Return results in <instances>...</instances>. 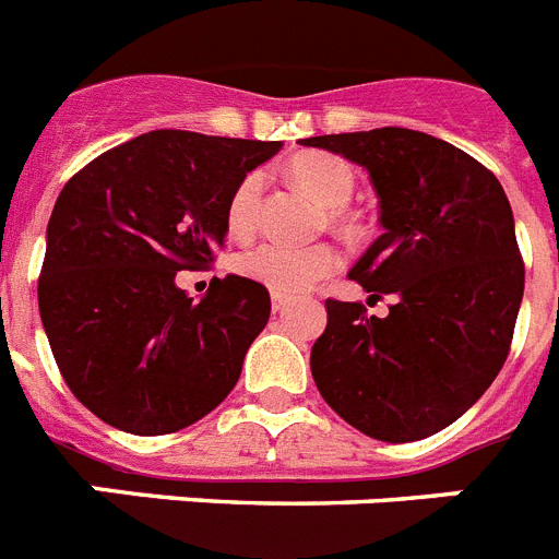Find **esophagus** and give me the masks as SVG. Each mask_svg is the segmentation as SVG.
Wrapping results in <instances>:
<instances>
[{"label": "esophagus", "mask_w": 559, "mask_h": 559, "mask_svg": "<svg viewBox=\"0 0 559 559\" xmlns=\"http://www.w3.org/2000/svg\"><path fill=\"white\" fill-rule=\"evenodd\" d=\"M285 305H288V299H285V296H280V294L271 296V308H274V313H283Z\"/></svg>", "instance_id": "esophagus-1"}]
</instances>
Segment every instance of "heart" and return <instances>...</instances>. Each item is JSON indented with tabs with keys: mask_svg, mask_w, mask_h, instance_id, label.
<instances>
[{
	"mask_svg": "<svg viewBox=\"0 0 559 559\" xmlns=\"http://www.w3.org/2000/svg\"><path fill=\"white\" fill-rule=\"evenodd\" d=\"M288 173L299 187L313 195L319 204L330 206V224L347 226V201L353 199L355 173L344 159L333 153H299L288 165ZM263 176L249 173L231 192L229 206H226V224L235 237H246L254 231L260 199H263ZM341 265L338 249L330 243L316 246H285V243H263L237 257V271L260 283L280 296H296L313 288L319 280L333 274Z\"/></svg>",
	"mask_w": 559,
	"mask_h": 559,
	"instance_id": "obj_1",
	"label": "heart"
}]
</instances>
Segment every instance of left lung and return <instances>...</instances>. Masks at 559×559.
<instances>
[{
  "label": "left lung",
  "mask_w": 559,
  "mask_h": 559,
  "mask_svg": "<svg viewBox=\"0 0 559 559\" xmlns=\"http://www.w3.org/2000/svg\"><path fill=\"white\" fill-rule=\"evenodd\" d=\"M355 162L380 199L383 235L349 276L389 316L328 299L310 349L338 417L380 442L442 431L481 397L510 355L523 260L501 181L473 156L408 128L302 140Z\"/></svg>",
  "instance_id": "1"
}]
</instances>
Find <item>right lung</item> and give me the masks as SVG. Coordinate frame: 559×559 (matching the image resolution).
Returning a JSON list of instances; mask_svg holds the SVG:
<instances>
[{
  "mask_svg": "<svg viewBox=\"0 0 559 559\" xmlns=\"http://www.w3.org/2000/svg\"><path fill=\"white\" fill-rule=\"evenodd\" d=\"M280 142L151 131L100 153L63 185L38 276L44 333L67 386L136 437L181 431L235 389L271 296L246 276L201 302L176 285L229 231L226 206Z\"/></svg>",
  "mask_w": 559,
  "mask_h": 559,
  "instance_id": "obj_1",
  "label": "right lung"
}]
</instances>
